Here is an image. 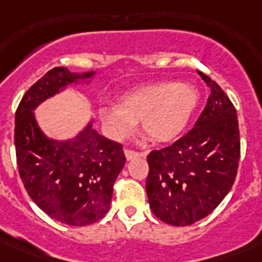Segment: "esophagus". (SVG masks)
<instances>
[{"instance_id": "1", "label": "esophagus", "mask_w": 262, "mask_h": 262, "mask_svg": "<svg viewBox=\"0 0 262 262\" xmlns=\"http://www.w3.org/2000/svg\"><path fill=\"white\" fill-rule=\"evenodd\" d=\"M125 156H126L127 160H132V159H135V158H139V156H144V154L126 148V149H125Z\"/></svg>"}]
</instances>
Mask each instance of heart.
Segmentation results:
<instances>
[{"label":"heart","mask_w":262,"mask_h":262,"mask_svg":"<svg viewBox=\"0 0 262 262\" xmlns=\"http://www.w3.org/2000/svg\"><path fill=\"white\" fill-rule=\"evenodd\" d=\"M199 92L193 85L162 81L132 91L121 104H107L99 110L103 126L114 139H123L143 122L144 133L154 141H168L185 129L195 106Z\"/></svg>","instance_id":"b5f03b06"}]
</instances>
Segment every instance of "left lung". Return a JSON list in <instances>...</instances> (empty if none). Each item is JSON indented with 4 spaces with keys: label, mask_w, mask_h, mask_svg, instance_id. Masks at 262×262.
<instances>
[{
    "label": "left lung",
    "mask_w": 262,
    "mask_h": 262,
    "mask_svg": "<svg viewBox=\"0 0 262 262\" xmlns=\"http://www.w3.org/2000/svg\"><path fill=\"white\" fill-rule=\"evenodd\" d=\"M199 75L211 95L194 127L147 156L148 203L158 219L171 226H190L209 215L231 190L239 163L235 107L219 84Z\"/></svg>",
    "instance_id": "obj_1"
}]
</instances>
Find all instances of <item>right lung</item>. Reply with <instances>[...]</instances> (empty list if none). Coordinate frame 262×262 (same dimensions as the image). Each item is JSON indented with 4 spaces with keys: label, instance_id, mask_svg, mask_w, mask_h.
Returning <instances> with one entry per match:
<instances>
[{
    "label": "right lung",
    "instance_id": "1",
    "mask_svg": "<svg viewBox=\"0 0 262 262\" xmlns=\"http://www.w3.org/2000/svg\"><path fill=\"white\" fill-rule=\"evenodd\" d=\"M94 75L63 67L51 69L27 91L14 117L16 159L27 193L50 217L69 226H88L106 215L126 158L121 144L92 129V121L75 139H49L34 110L67 85L88 81Z\"/></svg>",
    "mask_w": 262,
    "mask_h": 262
}]
</instances>
